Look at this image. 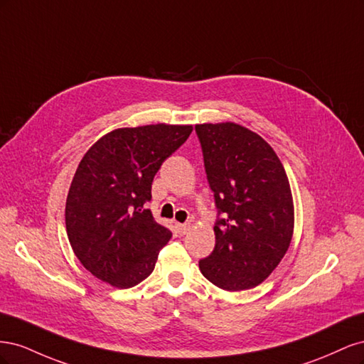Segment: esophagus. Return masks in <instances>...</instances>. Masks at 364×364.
I'll return each mask as SVG.
<instances>
[{"mask_svg": "<svg viewBox=\"0 0 364 364\" xmlns=\"http://www.w3.org/2000/svg\"><path fill=\"white\" fill-rule=\"evenodd\" d=\"M176 229H178V232L181 235H185L191 229V226L190 225H181V223H178V225H176Z\"/></svg>", "mask_w": 364, "mask_h": 364, "instance_id": "obj_1", "label": "esophagus"}]
</instances>
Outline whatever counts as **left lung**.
Returning a JSON list of instances; mask_svg holds the SVG:
<instances>
[{
	"label": "left lung",
	"instance_id": "left-lung-1",
	"mask_svg": "<svg viewBox=\"0 0 364 364\" xmlns=\"http://www.w3.org/2000/svg\"><path fill=\"white\" fill-rule=\"evenodd\" d=\"M208 182L223 218L215 247L200 259L203 277L226 291L257 287L277 269L294 230V203L284 165L269 142L247 127L196 124Z\"/></svg>",
	"mask_w": 364,
	"mask_h": 364
}]
</instances>
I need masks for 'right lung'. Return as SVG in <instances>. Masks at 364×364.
Segmentation results:
<instances>
[{"mask_svg":"<svg viewBox=\"0 0 364 364\" xmlns=\"http://www.w3.org/2000/svg\"><path fill=\"white\" fill-rule=\"evenodd\" d=\"M191 132V124L119 127L85 153L68 191L65 225L74 255L95 278L130 289L155 269L171 232L146 203L162 162Z\"/></svg>","mask_w":364,"mask_h":364,"instance_id":"right-lung-1","label":"right lung"}]
</instances>
